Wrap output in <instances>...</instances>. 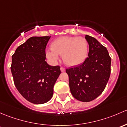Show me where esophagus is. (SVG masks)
<instances>
[{
	"instance_id": "esophagus-1",
	"label": "esophagus",
	"mask_w": 127,
	"mask_h": 127,
	"mask_svg": "<svg viewBox=\"0 0 127 127\" xmlns=\"http://www.w3.org/2000/svg\"><path fill=\"white\" fill-rule=\"evenodd\" d=\"M61 71H62V72H64V71H65V68L62 67V66H61Z\"/></svg>"
}]
</instances>
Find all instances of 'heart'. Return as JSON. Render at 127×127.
Listing matches in <instances>:
<instances>
[{"label": "heart", "mask_w": 127, "mask_h": 127, "mask_svg": "<svg viewBox=\"0 0 127 127\" xmlns=\"http://www.w3.org/2000/svg\"><path fill=\"white\" fill-rule=\"evenodd\" d=\"M51 50H47L46 57L56 62L58 56H62L64 62L68 66H77L83 64L89 53L87 40L83 36H62L56 39L51 44Z\"/></svg>", "instance_id": "heart-1"}]
</instances>
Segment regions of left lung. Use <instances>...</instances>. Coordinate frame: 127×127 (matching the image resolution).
<instances>
[{
    "instance_id": "1",
    "label": "left lung",
    "mask_w": 127,
    "mask_h": 127,
    "mask_svg": "<svg viewBox=\"0 0 127 127\" xmlns=\"http://www.w3.org/2000/svg\"><path fill=\"white\" fill-rule=\"evenodd\" d=\"M89 46L88 57L81 65L66 70L71 94L76 100L89 102L105 89L111 74V59L106 48L95 38L85 36Z\"/></svg>"
}]
</instances>
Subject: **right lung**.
<instances>
[{
  "label": "right lung",
  "mask_w": 127,
  "mask_h": 127,
  "mask_svg": "<svg viewBox=\"0 0 127 127\" xmlns=\"http://www.w3.org/2000/svg\"><path fill=\"white\" fill-rule=\"evenodd\" d=\"M50 37H31L12 56L11 71L16 87L25 99L34 104L51 100L61 74L60 66H51L45 61L46 46Z\"/></svg>",
  "instance_id": "1"
}]
</instances>
